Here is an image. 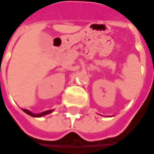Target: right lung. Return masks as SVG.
Listing matches in <instances>:
<instances>
[{"label": "right lung", "mask_w": 154, "mask_h": 154, "mask_svg": "<svg viewBox=\"0 0 154 154\" xmlns=\"http://www.w3.org/2000/svg\"><path fill=\"white\" fill-rule=\"evenodd\" d=\"M23 110L28 114V115L31 116H34V117H40V116H43L45 115H47V114H50L52 110H46V111H44V112H42V113H39V114H33V113H31L29 110H28V109H23Z\"/></svg>", "instance_id": "obj_1"}]
</instances>
